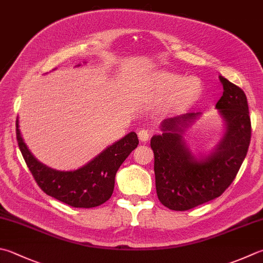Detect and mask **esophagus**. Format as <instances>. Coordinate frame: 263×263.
I'll return each instance as SVG.
<instances>
[{"label":"esophagus","mask_w":263,"mask_h":263,"mask_svg":"<svg viewBox=\"0 0 263 263\" xmlns=\"http://www.w3.org/2000/svg\"><path fill=\"white\" fill-rule=\"evenodd\" d=\"M137 135H138V138H140V141L141 142H147L148 141V138H150V130H147V129H141L140 132L137 133Z\"/></svg>","instance_id":"34e87169"}]
</instances>
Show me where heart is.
<instances>
[{"instance_id":"1","label":"heart","mask_w":263,"mask_h":263,"mask_svg":"<svg viewBox=\"0 0 263 263\" xmlns=\"http://www.w3.org/2000/svg\"><path fill=\"white\" fill-rule=\"evenodd\" d=\"M152 87L158 96L170 95L167 107L174 112H180L192 106L202 93V85L198 78H184L168 71L157 73L152 80Z\"/></svg>"}]
</instances>
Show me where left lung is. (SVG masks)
<instances>
[{
	"instance_id": "left-lung-1",
	"label": "left lung",
	"mask_w": 263,
	"mask_h": 263,
	"mask_svg": "<svg viewBox=\"0 0 263 263\" xmlns=\"http://www.w3.org/2000/svg\"><path fill=\"white\" fill-rule=\"evenodd\" d=\"M223 95L216 108L224 134L209 155L195 156L183 134L200 113H186L161 122L162 134L151 138L158 198L173 211H187L220 197L238 173L251 142V118L245 92L219 77Z\"/></svg>"
}]
</instances>
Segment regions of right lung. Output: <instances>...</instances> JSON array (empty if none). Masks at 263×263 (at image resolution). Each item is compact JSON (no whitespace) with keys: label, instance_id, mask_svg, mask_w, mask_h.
Returning <instances> with one entry per match:
<instances>
[{"label":"right lung","instance_id":"obj_1","mask_svg":"<svg viewBox=\"0 0 263 263\" xmlns=\"http://www.w3.org/2000/svg\"><path fill=\"white\" fill-rule=\"evenodd\" d=\"M16 127L19 148L39 186L48 196L78 209H91L110 199L119 167L138 144L136 133L132 132L85 166L76 171H57L40 162L28 150L19 129L18 119Z\"/></svg>","mask_w":263,"mask_h":263}]
</instances>
